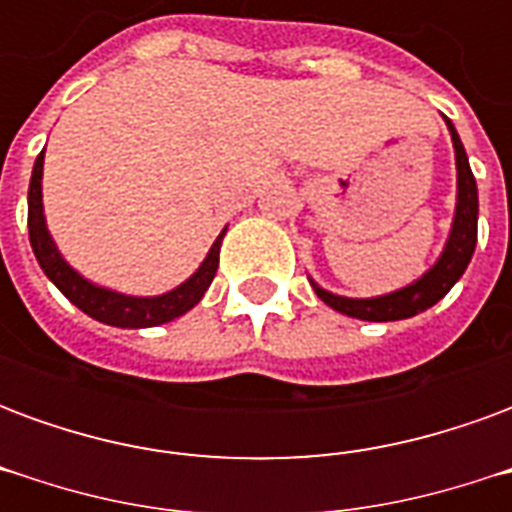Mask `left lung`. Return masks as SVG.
I'll return each instance as SVG.
<instances>
[{"label":"left lung","mask_w":512,"mask_h":512,"mask_svg":"<svg viewBox=\"0 0 512 512\" xmlns=\"http://www.w3.org/2000/svg\"><path fill=\"white\" fill-rule=\"evenodd\" d=\"M444 123L450 128L452 147H455V169H458V194H455V216H452L450 235L447 244L441 249L439 260L414 279L411 285L384 296H373V299H348V296H337L323 290L315 279H310L312 290L318 293L323 304H329L332 310L343 312L348 318H359V321H403V318H414L419 312L430 310L439 299H444L450 288L463 277V271L469 266L477 246V183H474L469 158L463 150V142L455 126L444 117Z\"/></svg>","instance_id":"1"}]
</instances>
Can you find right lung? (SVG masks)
I'll use <instances>...</instances> for the list:
<instances>
[{"label": "right lung", "mask_w": 512, "mask_h": 512, "mask_svg": "<svg viewBox=\"0 0 512 512\" xmlns=\"http://www.w3.org/2000/svg\"><path fill=\"white\" fill-rule=\"evenodd\" d=\"M43 153H46V147L35 158L32 178H29V244H32V252L38 257L43 274L60 288L65 299L76 304L84 315H90V318L106 323V326H117V329L161 326V323H169L180 318V315H186L194 304H200L205 290L211 288L213 277H216L219 249H222L227 227L213 241V246L208 249V255L200 263V268L186 282H180L178 288L167 290L161 296H126V293H117L112 288H101V285H95L90 279H84L60 255V249L54 244L49 227H46V213H43Z\"/></svg>", "instance_id": "add662e5"}]
</instances>
